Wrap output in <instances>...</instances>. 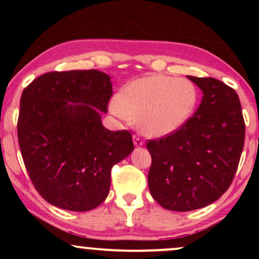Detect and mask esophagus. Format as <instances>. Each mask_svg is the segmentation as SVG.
Listing matches in <instances>:
<instances>
[{"label":"esophagus","instance_id":"34e87169","mask_svg":"<svg viewBox=\"0 0 259 259\" xmlns=\"http://www.w3.org/2000/svg\"><path fill=\"white\" fill-rule=\"evenodd\" d=\"M133 140H134V145H135V146H136V147H140V146H144V144H145V142H144V141H142V140H141V139H140V138H138V136H134V138H133Z\"/></svg>","mask_w":259,"mask_h":259}]
</instances>
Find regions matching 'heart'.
Listing matches in <instances>:
<instances>
[{
    "mask_svg": "<svg viewBox=\"0 0 259 259\" xmlns=\"http://www.w3.org/2000/svg\"><path fill=\"white\" fill-rule=\"evenodd\" d=\"M197 105V89L189 79L153 74L124 85L109 109L124 120L136 119L150 138H163L183 127Z\"/></svg>",
    "mask_w": 259,
    "mask_h": 259,
    "instance_id": "b5f03b06",
    "label": "heart"
}]
</instances>
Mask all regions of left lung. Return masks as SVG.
<instances>
[{
    "instance_id": "1",
    "label": "left lung",
    "mask_w": 259,
    "mask_h": 259,
    "mask_svg": "<svg viewBox=\"0 0 259 259\" xmlns=\"http://www.w3.org/2000/svg\"><path fill=\"white\" fill-rule=\"evenodd\" d=\"M203 94L195 114L178 132L150 140L148 187L163 208H203L230 186L245 142L241 103L234 89L214 78L187 75Z\"/></svg>"
}]
</instances>
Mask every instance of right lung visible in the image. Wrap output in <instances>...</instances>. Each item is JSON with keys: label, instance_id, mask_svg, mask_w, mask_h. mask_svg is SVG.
<instances>
[{"label": "right lung", "instance_id": "add662e5", "mask_svg": "<svg viewBox=\"0 0 259 259\" xmlns=\"http://www.w3.org/2000/svg\"><path fill=\"white\" fill-rule=\"evenodd\" d=\"M113 94L100 70L50 72L23 91L18 141L29 177L53 206L86 212L108 196L111 169L134 151L132 134L102 125Z\"/></svg>", "mask_w": 259, "mask_h": 259}]
</instances>
